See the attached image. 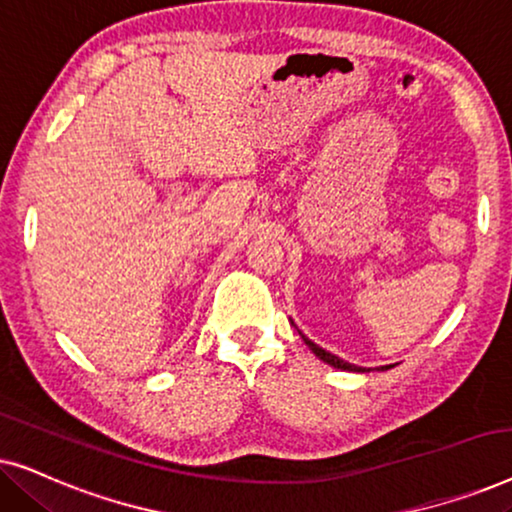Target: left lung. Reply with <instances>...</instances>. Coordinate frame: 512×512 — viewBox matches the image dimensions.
Returning <instances> with one entry per match:
<instances>
[{
	"label": "left lung",
	"instance_id": "left-lung-1",
	"mask_svg": "<svg viewBox=\"0 0 512 512\" xmlns=\"http://www.w3.org/2000/svg\"><path fill=\"white\" fill-rule=\"evenodd\" d=\"M291 324H293V321H291ZM293 326H296V324H293ZM296 331H298V328H296ZM298 335H300V338H303L305 345L310 347L312 352L319 356L321 361L328 363V366H333V368H338V370H349V373H370V368L366 370V368H361V366H354V363H347L345 359H340V356H335V354H331V352H326L324 347H319L317 342H312L310 338H307V335H303L300 331H298ZM389 368H391V366H380L377 370H389Z\"/></svg>",
	"mask_w": 512,
	"mask_h": 512
}]
</instances>
